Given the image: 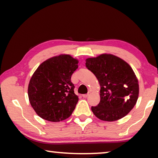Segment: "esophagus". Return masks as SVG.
<instances>
[{
    "instance_id": "obj_1",
    "label": "esophagus",
    "mask_w": 158,
    "mask_h": 158,
    "mask_svg": "<svg viewBox=\"0 0 158 158\" xmlns=\"http://www.w3.org/2000/svg\"><path fill=\"white\" fill-rule=\"evenodd\" d=\"M90 95V93H88L87 94H84L83 95V98H87V97H88Z\"/></svg>"
}]
</instances>
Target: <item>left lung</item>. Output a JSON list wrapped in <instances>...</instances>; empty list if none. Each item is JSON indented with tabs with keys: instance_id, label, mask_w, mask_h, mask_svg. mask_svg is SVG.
<instances>
[{
	"instance_id": "obj_1",
	"label": "left lung",
	"mask_w": 158,
	"mask_h": 158,
	"mask_svg": "<svg viewBox=\"0 0 158 158\" xmlns=\"http://www.w3.org/2000/svg\"><path fill=\"white\" fill-rule=\"evenodd\" d=\"M88 70L96 75L100 84V103L92 106L97 118L114 122L127 115L137 103L139 82L126 61L111 54H101L85 60Z\"/></svg>"
}]
</instances>
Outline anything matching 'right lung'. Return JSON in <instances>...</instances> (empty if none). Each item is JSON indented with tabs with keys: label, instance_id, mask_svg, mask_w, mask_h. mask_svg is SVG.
I'll return each mask as SVG.
<instances>
[{
	"label": "right lung",
	"instance_id": "obj_1",
	"mask_svg": "<svg viewBox=\"0 0 158 158\" xmlns=\"http://www.w3.org/2000/svg\"><path fill=\"white\" fill-rule=\"evenodd\" d=\"M79 60L61 54L40 64L28 86L31 106L43 119L58 122L70 117L78 101L71 76Z\"/></svg>",
	"mask_w": 158,
	"mask_h": 158
}]
</instances>
